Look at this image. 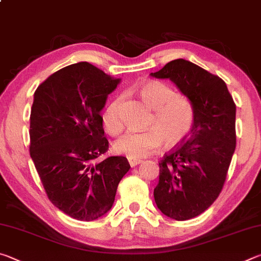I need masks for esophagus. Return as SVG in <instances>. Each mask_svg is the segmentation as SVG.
I'll return each instance as SVG.
<instances>
[{
	"label": "esophagus",
	"mask_w": 261,
	"mask_h": 261,
	"mask_svg": "<svg viewBox=\"0 0 261 261\" xmlns=\"http://www.w3.org/2000/svg\"><path fill=\"white\" fill-rule=\"evenodd\" d=\"M127 161H129L131 167H135V166L139 165V163L143 162V160H140V159H132V158H127Z\"/></svg>",
	"instance_id": "1"
}]
</instances>
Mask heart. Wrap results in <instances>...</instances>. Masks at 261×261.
Returning <instances> with one entry per match:
<instances>
[{"label": "heart", "mask_w": 261, "mask_h": 261, "mask_svg": "<svg viewBox=\"0 0 261 261\" xmlns=\"http://www.w3.org/2000/svg\"><path fill=\"white\" fill-rule=\"evenodd\" d=\"M140 98L154 109L149 118V129L145 131H127L114 144V151L127 158L140 159L155 151L165 143L174 147L188 138L194 124V107L191 100L176 94L173 87L159 81L141 84L138 88ZM123 96L115 98L102 113L105 129L110 135L120 134L123 129L121 105Z\"/></svg>", "instance_id": "obj_1"}]
</instances>
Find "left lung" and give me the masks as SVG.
I'll return each instance as SVG.
<instances>
[{"label": "left lung", "mask_w": 261, "mask_h": 261, "mask_svg": "<svg viewBox=\"0 0 261 261\" xmlns=\"http://www.w3.org/2000/svg\"><path fill=\"white\" fill-rule=\"evenodd\" d=\"M151 74L174 82L194 107L192 130L159 162L154 189L158 208L185 221L205 212L222 191L236 147V105L222 79L190 61H170Z\"/></svg>", "instance_id": "1"}]
</instances>
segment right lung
I'll use <instances>...</instances> for the list:
<instances>
[{
	"instance_id": "1",
	"label": "right lung",
	"mask_w": 261,
	"mask_h": 261,
	"mask_svg": "<svg viewBox=\"0 0 261 261\" xmlns=\"http://www.w3.org/2000/svg\"><path fill=\"white\" fill-rule=\"evenodd\" d=\"M118 83L79 62L50 74L34 92L31 158L48 199L79 221L96 220L112 208L130 169L124 156L100 160L109 146L100 112Z\"/></svg>"
}]
</instances>
